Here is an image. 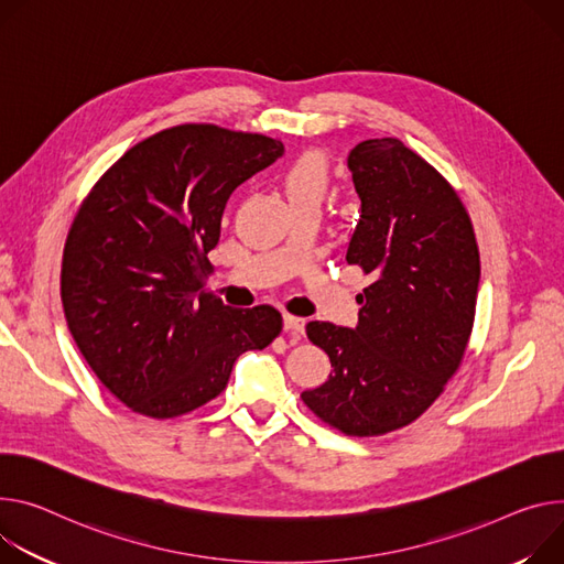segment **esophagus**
Returning a JSON list of instances; mask_svg holds the SVG:
<instances>
[{
    "mask_svg": "<svg viewBox=\"0 0 564 564\" xmlns=\"http://www.w3.org/2000/svg\"><path fill=\"white\" fill-rule=\"evenodd\" d=\"M303 328H305V322H303L301 317H292V315H285V317H283V330H285L288 335H292V339H301Z\"/></svg>",
    "mask_w": 564,
    "mask_h": 564,
    "instance_id": "esophagus-1",
    "label": "esophagus"
}]
</instances>
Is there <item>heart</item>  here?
Returning a JSON list of instances; mask_svg holds the SVG:
<instances>
[{"label": "heart", "mask_w": 564, "mask_h": 564, "mask_svg": "<svg viewBox=\"0 0 564 564\" xmlns=\"http://www.w3.org/2000/svg\"><path fill=\"white\" fill-rule=\"evenodd\" d=\"M281 186L288 202L294 207L305 204H319L326 199L330 188V166L328 160L317 150H308L292 160L281 173Z\"/></svg>", "instance_id": "obj_1"}]
</instances>
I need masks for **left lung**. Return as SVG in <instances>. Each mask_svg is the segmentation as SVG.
Segmentation results:
<instances>
[{"instance_id":"8db88e82","label":"left lung","mask_w":564,"mask_h":564,"mask_svg":"<svg viewBox=\"0 0 564 564\" xmlns=\"http://www.w3.org/2000/svg\"><path fill=\"white\" fill-rule=\"evenodd\" d=\"M348 171L362 216L346 263L371 283L357 294L355 328L305 326L333 373L301 400L346 436H382L427 412L460 367L475 324L479 247L458 193L400 139L357 143Z\"/></svg>"}]
</instances>
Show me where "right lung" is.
Instances as JSON below:
<instances>
[{"instance_id": "right-lung-1", "label": "right lung", "mask_w": 564, "mask_h": 564, "mask_svg": "<svg viewBox=\"0 0 564 564\" xmlns=\"http://www.w3.org/2000/svg\"><path fill=\"white\" fill-rule=\"evenodd\" d=\"M281 155L265 134L184 123L132 145L83 199L63 308L96 378L132 412H193L225 391L245 350L279 337L272 305L231 308L204 283L229 195Z\"/></svg>"}]
</instances>
